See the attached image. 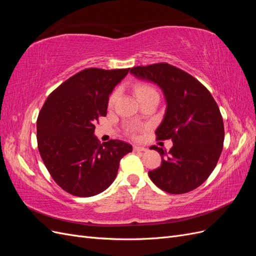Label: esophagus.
I'll list each match as a JSON object with an SVG mask.
<instances>
[{
  "label": "esophagus",
  "mask_w": 256,
  "mask_h": 256,
  "mask_svg": "<svg viewBox=\"0 0 256 256\" xmlns=\"http://www.w3.org/2000/svg\"><path fill=\"white\" fill-rule=\"evenodd\" d=\"M146 148L143 146H138V145H134V152H145Z\"/></svg>",
  "instance_id": "1"
}]
</instances>
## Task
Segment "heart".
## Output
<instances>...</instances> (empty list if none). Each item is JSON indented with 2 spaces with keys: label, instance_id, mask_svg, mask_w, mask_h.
<instances>
[{
  "label": "heart",
  "instance_id": "obj_1",
  "mask_svg": "<svg viewBox=\"0 0 256 256\" xmlns=\"http://www.w3.org/2000/svg\"><path fill=\"white\" fill-rule=\"evenodd\" d=\"M134 92H136V97L138 99V98H141L143 96L154 94V92H157L154 90V88H152L150 85H148V84H146V83H138V84L134 85ZM116 97H118V92H112V94L110 95V97H109V104L110 106L114 104ZM129 131H130L131 134H136V131H138V128L136 126H134V127H131L129 129Z\"/></svg>",
  "mask_w": 256,
  "mask_h": 256
}]
</instances>
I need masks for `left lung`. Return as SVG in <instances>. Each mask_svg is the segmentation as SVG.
Masks as SVG:
<instances>
[{"instance_id": "obj_1", "label": "left lung", "mask_w": 256, "mask_h": 256, "mask_svg": "<svg viewBox=\"0 0 256 256\" xmlns=\"http://www.w3.org/2000/svg\"><path fill=\"white\" fill-rule=\"evenodd\" d=\"M136 78L161 88L166 109L156 130L158 140L171 138L168 152L161 154V166L150 171L152 182L172 194H182L202 184L214 171L223 148L224 126L219 106L209 90L196 78L168 63L130 69Z\"/></svg>"}]
</instances>
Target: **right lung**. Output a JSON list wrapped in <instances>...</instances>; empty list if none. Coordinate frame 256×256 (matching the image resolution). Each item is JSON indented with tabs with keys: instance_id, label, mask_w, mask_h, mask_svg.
Masks as SVG:
<instances>
[{
	"instance_id": "right-lung-1",
	"label": "right lung",
	"mask_w": 256,
	"mask_h": 256,
	"mask_svg": "<svg viewBox=\"0 0 256 256\" xmlns=\"http://www.w3.org/2000/svg\"><path fill=\"white\" fill-rule=\"evenodd\" d=\"M130 68H88L62 83L37 120L38 150L60 187L74 196L99 194L114 182L120 161L132 146L120 140L100 144L95 124L106 116L109 96Z\"/></svg>"
}]
</instances>
